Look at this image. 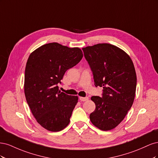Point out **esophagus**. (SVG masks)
I'll return each mask as SVG.
<instances>
[{"label": "esophagus", "instance_id": "34e87169", "mask_svg": "<svg viewBox=\"0 0 158 158\" xmlns=\"http://www.w3.org/2000/svg\"><path fill=\"white\" fill-rule=\"evenodd\" d=\"M80 99L81 102H85V101H87V100L89 99V98L88 97H85V98L80 97Z\"/></svg>", "mask_w": 158, "mask_h": 158}]
</instances>
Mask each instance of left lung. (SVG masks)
<instances>
[{
	"label": "left lung",
	"mask_w": 158,
	"mask_h": 158,
	"mask_svg": "<svg viewBox=\"0 0 158 158\" xmlns=\"http://www.w3.org/2000/svg\"><path fill=\"white\" fill-rule=\"evenodd\" d=\"M92 71L94 84L102 87V97L92 96L95 109L90 114L93 125L102 131L115 128L125 117L135 97L136 74L131 57L109 44L82 48Z\"/></svg>",
	"instance_id": "obj_1"
}]
</instances>
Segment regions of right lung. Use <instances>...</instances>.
<instances>
[{
	"mask_svg": "<svg viewBox=\"0 0 158 158\" xmlns=\"http://www.w3.org/2000/svg\"><path fill=\"white\" fill-rule=\"evenodd\" d=\"M83 57L78 47L70 48L58 43L40 47L27 59L24 76L27 103L37 122L47 130L58 132L68 126L78 96L60 92L65 72Z\"/></svg>",
	"mask_w": 158,
	"mask_h": 158,
	"instance_id": "1",
	"label": "right lung"
}]
</instances>
